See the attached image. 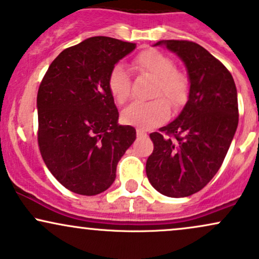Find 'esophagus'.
Masks as SVG:
<instances>
[{"instance_id": "34e87169", "label": "esophagus", "mask_w": 259, "mask_h": 259, "mask_svg": "<svg viewBox=\"0 0 259 259\" xmlns=\"http://www.w3.org/2000/svg\"><path fill=\"white\" fill-rule=\"evenodd\" d=\"M136 134H138L139 138H142V136H146V132H145L144 129H141V127H138V129H136Z\"/></svg>"}]
</instances>
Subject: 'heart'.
Here are the masks:
<instances>
[{
    "label": "heart",
    "mask_w": 259,
    "mask_h": 259,
    "mask_svg": "<svg viewBox=\"0 0 259 259\" xmlns=\"http://www.w3.org/2000/svg\"><path fill=\"white\" fill-rule=\"evenodd\" d=\"M133 65L142 74L156 78L151 101H135L123 111V121L141 127H152L168 118L170 107L180 108L185 105L190 94V81L186 74L177 69V64L169 56L158 50H145L133 59ZM108 89L112 97L119 105L125 103L132 92V80L124 65L117 64L108 75Z\"/></svg>",
    "instance_id": "1"
}]
</instances>
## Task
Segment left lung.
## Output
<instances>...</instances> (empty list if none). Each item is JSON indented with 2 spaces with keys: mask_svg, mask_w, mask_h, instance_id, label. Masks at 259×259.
Here are the masks:
<instances>
[{
  "mask_svg": "<svg viewBox=\"0 0 259 259\" xmlns=\"http://www.w3.org/2000/svg\"><path fill=\"white\" fill-rule=\"evenodd\" d=\"M186 64L190 95L177 119L150 134L153 152L146 162L151 185L169 197L203 189L222 167L239 123L237 91L224 64L198 44L158 41Z\"/></svg>",
  "mask_w": 259,
  "mask_h": 259,
  "instance_id": "left-lung-1",
  "label": "left lung"
}]
</instances>
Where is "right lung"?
Returning a JSON list of instances; mask_svg holds the SVG:
<instances>
[{"instance_id":"add662e5","label":"right lung","mask_w":259,"mask_h":259,"mask_svg":"<svg viewBox=\"0 0 259 259\" xmlns=\"http://www.w3.org/2000/svg\"><path fill=\"white\" fill-rule=\"evenodd\" d=\"M136 44L95 36L62 51L37 91V144L53 177L78 195L106 191L117 165L136 139L130 125H118L108 89L112 68Z\"/></svg>"}]
</instances>
